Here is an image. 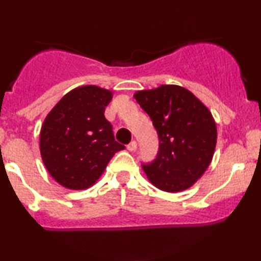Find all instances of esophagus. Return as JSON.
Masks as SVG:
<instances>
[{"mask_svg":"<svg viewBox=\"0 0 261 261\" xmlns=\"http://www.w3.org/2000/svg\"><path fill=\"white\" fill-rule=\"evenodd\" d=\"M137 148V142L136 141H131L130 143L127 145V149L128 151H135Z\"/></svg>","mask_w":261,"mask_h":261,"instance_id":"1","label":"esophagus"}]
</instances>
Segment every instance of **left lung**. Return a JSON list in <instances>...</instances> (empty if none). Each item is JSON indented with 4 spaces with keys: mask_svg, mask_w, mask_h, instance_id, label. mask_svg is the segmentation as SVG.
<instances>
[{
    "mask_svg": "<svg viewBox=\"0 0 261 261\" xmlns=\"http://www.w3.org/2000/svg\"><path fill=\"white\" fill-rule=\"evenodd\" d=\"M160 139L155 158L142 163L154 187L168 193L190 188L214 157L217 130L210 110L180 86L163 85L135 93Z\"/></svg>",
    "mask_w": 261,
    "mask_h": 261,
    "instance_id": "1",
    "label": "left lung"
}]
</instances>
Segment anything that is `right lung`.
Here are the masks:
<instances>
[{"instance_id": "obj_1", "label": "right lung", "mask_w": 261, "mask_h": 261, "mask_svg": "<svg viewBox=\"0 0 261 261\" xmlns=\"http://www.w3.org/2000/svg\"><path fill=\"white\" fill-rule=\"evenodd\" d=\"M112 98V92L97 86L79 87L47 114L40 131V153L47 172L62 187L89 188L113 155L125 148L104 116Z\"/></svg>"}]
</instances>
